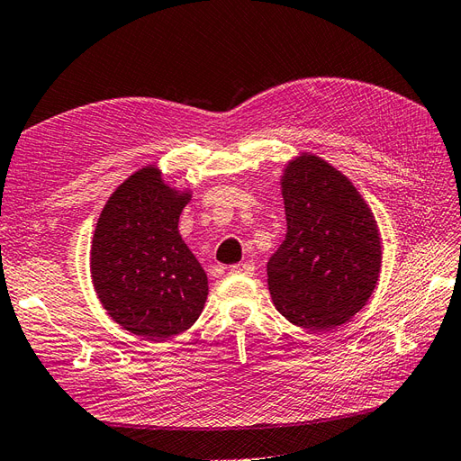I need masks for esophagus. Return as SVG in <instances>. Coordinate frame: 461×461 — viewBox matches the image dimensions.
Segmentation results:
<instances>
[{"label":"esophagus","instance_id":"esophagus-1","mask_svg":"<svg viewBox=\"0 0 461 461\" xmlns=\"http://www.w3.org/2000/svg\"><path fill=\"white\" fill-rule=\"evenodd\" d=\"M254 265L252 263H234L229 267L230 275H254Z\"/></svg>","mask_w":461,"mask_h":461}]
</instances>
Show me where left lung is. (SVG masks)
I'll list each match as a JSON object with an SVG mask.
<instances>
[{"label":"left lung","mask_w":461,"mask_h":461,"mask_svg":"<svg viewBox=\"0 0 461 461\" xmlns=\"http://www.w3.org/2000/svg\"><path fill=\"white\" fill-rule=\"evenodd\" d=\"M281 188L286 236L267 263L273 303L296 327L337 329L379 281V227L348 176L312 153L286 165Z\"/></svg>","instance_id":"1"}]
</instances>
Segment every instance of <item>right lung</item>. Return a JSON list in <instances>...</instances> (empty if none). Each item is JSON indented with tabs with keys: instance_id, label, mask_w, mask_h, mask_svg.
<instances>
[{
	"instance_id": "obj_1",
	"label": "right lung",
	"mask_w": 461,
	"mask_h": 461,
	"mask_svg": "<svg viewBox=\"0 0 461 461\" xmlns=\"http://www.w3.org/2000/svg\"><path fill=\"white\" fill-rule=\"evenodd\" d=\"M190 198L167 186L158 167H144L111 194L97 219L90 252L95 294L136 337H175L203 310L207 275L178 232Z\"/></svg>"
}]
</instances>
